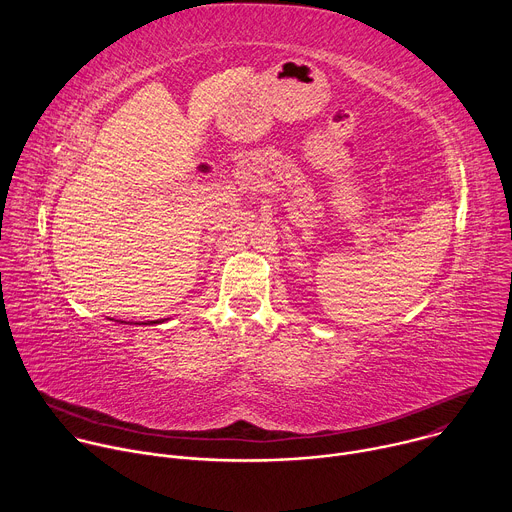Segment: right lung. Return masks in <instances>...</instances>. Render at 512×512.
Wrapping results in <instances>:
<instances>
[{"label": "right lung", "instance_id": "obj_1", "mask_svg": "<svg viewBox=\"0 0 512 512\" xmlns=\"http://www.w3.org/2000/svg\"><path fill=\"white\" fill-rule=\"evenodd\" d=\"M170 318H164V320H152V322H141V324H145V326H152V324H162V322H168ZM123 324V322H121ZM125 324H133V322H125ZM137 324V322H135Z\"/></svg>", "mask_w": 512, "mask_h": 512}]
</instances>
